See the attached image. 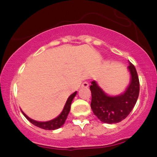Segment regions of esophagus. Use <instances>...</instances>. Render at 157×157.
Listing matches in <instances>:
<instances>
[{
  "mask_svg": "<svg viewBox=\"0 0 157 157\" xmlns=\"http://www.w3.org/2000/svg\"><path fill=\"white\" fill-rule=\"evenodd\" d=\"M88 85H88V82H82V88H88Z\"/></svg>",
  "mask_w": 157,
  "mask_h": 157,
  "instance_id": "obj_1",
  "label": "esophagus"
}]
</instances>
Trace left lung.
Listing matches in <instances>:
<instances>
[{"label": "left lung", "mask_w": 157, "mask_h": 157, "mask_svg": "<svg viewBox=\"0 0 157 157\" xmlns=\"http://www.w3.org/2000/svg\"><path fill=\"white\" fill-rule=\"evenodd\" d=\"M131 80L128 89L118 96H108L101 89L94 81L91 82V108L94 115L101 121L116 124L126 118L134 107L140 92V82L136 68L131 63L128 66Z\"/></svg>", "instance_id": "left-lung-1"}]
</instances>
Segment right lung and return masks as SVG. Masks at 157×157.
<instances>
[{
    "label": "right lung",
    "instance_id": "right-lung-1",
    "mask_svg": "<svg viewBox=\"0 0 157 157\" xmlns=\"http://www.w3.org/2000/svg\"><path fill=\"white\" fill-rule=\"evenodd\" d=\"M76 93L77 92L75 91V92H74L73 94H72L70 96H69L61 114H60L56 118L53 119V120L52 121H46V122L36 121L33 120V119L29 118V117H27V116H26L23 111L22 113L29 122H31L33 124L38 127V128H42V129H44V130H50V131H52V130L58 129V128H59L60 127L63 126V124H64L65 121H66L68 114H69V111H70L71 104H72V100H73L74 97L76 95Z\"/></svg>",
    "mask_w": 157,
    "mask_h": 157
}]
</instances>
